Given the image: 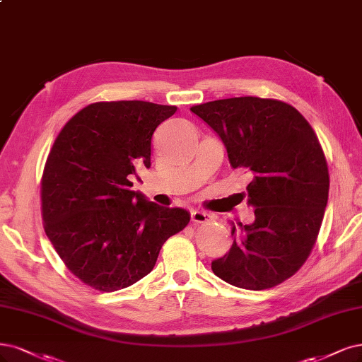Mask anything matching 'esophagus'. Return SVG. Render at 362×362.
I'll use <instances>...</instances> for the list:
<instances>
[{
  "label": "esophagus",
  "instance_id": "obj_1",
  "mask_svg": "<svg viewBox=\"0 0 362 362\" xmlns=\"http://www.w3.org/2000/svg\"><path fill=\"white\" fill-rule=\"evenodd\" d=\"M192 220L194 223H206L211 220V214L205 213V211L194 209V211H192Z\"/></svg>",
  "mask_w": 362,
  "mask_h": 362
}]
</instances>
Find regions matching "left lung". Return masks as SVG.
<instances>
[{
    "label": "left lung",
    "instance_id": "left-lung-1",
    "mask_svg": "<svg viewBox=\"0 0 362 362\" xmlns=\"http://www.w3.org/2000/svg\"><path fill=\"white\" fill-rule=\"evenodd\" d=\"M226 146L233 169L250 177L255 221L230 223V250L211 262L217 277L248 291L269 289L303 267L328 204L325 156L307 119L288 103L233 97L190 109Z\"/></svg>",
    "mask_w": 362,
    "mask_h": 362
}]
</instances>
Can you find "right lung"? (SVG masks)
<instances>
[{
  "label": "right lung",
  "mask_w": 362,
  "mask_h": 362,
  "mask_svg": "<svg viewBox=\"0 0 362 362\" xmlns=\"http://www.w3.org/2000/svg\"><path fill=\"white\" fill-rule=\"evenodd\" d=\"M175 106L100 102L57 136L42 180L45 232L85 284L115 292L153 271L160 248L190 221L132 190L136 168H151V139Z\"/></svg>",
  "instance_id": "add662e5"
}]
</instances>
